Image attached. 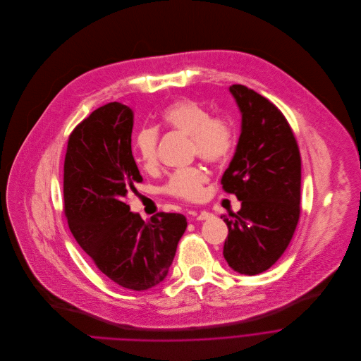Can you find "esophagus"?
Segmentation results:
<instances>
[{
    "mask_svg": "<svg viewBox=\"0 0 361 361\" xmlns=\"http://www.w3.org/2000/svg\"><path fill=\"white\" fill-rule=\"evenodd\" d=\"M195 216H196V221H206V219L212 218L213 214H212L210 212H207V210H200V212L196 213Z\"/></svg>",
    "mask_w": 361,
    "mask_h": 361,
    "instance_id": "esophagus-1",
    "label": "esophagus"
}]
</instances>
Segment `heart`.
I'll list each match as a JSON object with an SVG mask.
<instances>
[{
	"instance_id": "heart-1",
	"label": "heart",
	"mask_w": 361,
	"mask_h": 361,
	"mask_svg": "<svg viewBox=\"0 0 361 361\" xmlns=\"http://www.w3.org/2000/svg\"><path fill=\"white\" fill-rule=\"evenodd\" d=\"M164 126L176 129L192 139V151L209 162H221L233 149V132L222 118H212L202 104L193 99H182L166 106L161 114ZM133 158L143 171H152L158 165V130L154 128L140 129L133 140ZM207 172L192 166L175 172L166 192L171 196L197 200L203 193Z\"/></svg>"
}]
</instances>
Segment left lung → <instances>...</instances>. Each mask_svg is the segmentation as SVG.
<instances>
[{
	"instance_id": "obj_1",
	"label": "left lung",
	"mask_w": 361,
	"mask_h": 361,
	"mask_svg": "<svg viewBox=\"0 0 361 361\" xmlns=\"http://www.w3.org/2000/svg\"><path fill=\"white\" fill-rule=\"evenodd\" d=\"M229 92L242 123L222 185L242 207L221 216L229 229L224 256L235 271L253 276L271 267L293 238L300 216L302 161L289 123L270 101L243 85H232Z\"/></svg>"
}]
</instances>
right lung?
I'll use <instances>...</instances> for the list:
<instances>
[{
  "instance_id": "right-lung-1",
  "label": "right lung",
  "mask_w": 361,
  "mask_h": 361,
  "mask_svg": "<svg viewBox=\"0 0 361 361\" xmlns=\"http://www.w3.org/2000/svg\"><path fill=\"white\" fill-rule=\"evenodd\" d=\"M133 112L121 102L95 109L71 133L63 164L69 229L116 284L148 290L168 276L188 222L161 212L145 222L125 197L142 176L130 147Z\"/></svg>"
}]
</instances>
